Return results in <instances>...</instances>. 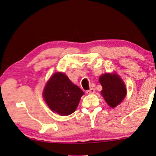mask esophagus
Wrapping results in <instances>:
<instances>
[{"label": "esophagus", "instance_id": "1", "mask_svg": "<svg viewBox=\"0 0 156 156\" xmlns=\"http://www.w3.org/2000/svg\"><path fill=\"white\" fill-rule=\"evenodd\" d=\"M95 92V88H91L90 90H88L86 91V93H88V94H92V93H94Z\"/></svg>", "mask_w": 156, "mask_h": 156}]
</instances>
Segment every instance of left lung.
Here are the masks:
<instances>
[{
  "label": "left lung",
  "instance_id": "left-lung-1",
  "mask_svg": "<svg viewBox=\"0 0 156 156\" xmlns=\"http://www.w3.org/2000/svg\"><path fill=\"white\" fill-rule=\"evenodd\" d=\"M99 81L103 87L101 94L110 107L120 104L126 95V86L121 78L115 73H107L100 77Z\"/></svg>",
  "mask_w": 156,
  "mask_h": 156
}]
</instances>
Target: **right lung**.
Returning <instances> with one entry per match:
<instances>
[{"mask_svg":"<svg viewBox=\"0 0 156 156\" xmlns=\"http://www.w3.org/2000/svg\"><path fill=\"white\" fill-rule=\"evenodd\" d=\"M84 93L62 73L51 76L43 91V98L52 111L61 115H68L78 107Z\"/></svg>","mask_w":156,"mask_h":156,"instance_id":"obj_1","label":"right lung"}]
</instances>
